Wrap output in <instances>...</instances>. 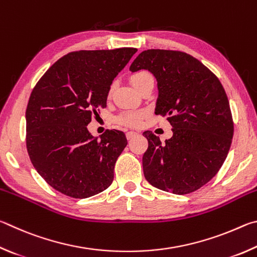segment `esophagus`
Masks as SVG:
<instances>
[{
	"label": "esophagus",
	"mask_w": 257,
	"mask_h": 257,
	"mask_svg": "<svg viewBox=\"0 0 257 257\" xmlns=\"http://www.w3.org/2000/svg\"><path fill=\"white\" fill-rule=\"evenodd\" d=\"M136 136H137V133L136 132H132V131H130V132L126 133V138H127V140H131V139H133Z\"/></svg>",
	"instance_id": "obj_1"
}]
</instances>
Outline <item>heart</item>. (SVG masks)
<instances>
[{
  "instance_id": "b5f03b06",
  "label": "heart",
  "mask_w": 257,
  "mask_h": 257,
  "mask_svg": "<svg viewBox=\"0 0 257 257\" xmlns=\"http://www.w3.org/2000/svg\"><path fill=\"white\" fill-rule=\"evenodd\" d=\"M131 83L136 87L139 91L142 88H145L147 84L155 83V79L150 72L148 71H138L130 76ZM112 88L109 89V94H111ZM147 115L146 110H131V111H124L116 117V121L120 125L127 126V127H138L141 125L142 119L145 118Z\"/></svg>"
}]
</instances>
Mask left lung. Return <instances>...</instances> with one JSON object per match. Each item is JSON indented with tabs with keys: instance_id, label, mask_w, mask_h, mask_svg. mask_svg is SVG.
<instances>
[{
	"instance_id": "left-lung-1",
	"label": "left lung",
	"mask_w": 257,
	"mask_h": 257,
	"mask_svg": "<svg viewBox=\"0 0 257 257\" xmlns=\"http://www.w3.org/2000/svg\"><path fill=\"white\" fill-rule=\"evenodd\" d=\"M148 70L158 81L156 115L167 117L173 137L161 143L143 133L149 147L143 174L152 186L174 194L195 192L221 168L230 149L233 120L227 93L213 72L190 54L148 49L130 70Z\"/></svg>"
}]
</instances>
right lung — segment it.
Returning <instances> with one entry per match:
<instances>
[{
    "mask_svg": "<svg viewBox=\"0 0 257 257\" xmlns=\"http://www.w3.org/2000/svg\"><path fill=\"white\" fill-rule=\"evenodd\" d=\"M137 48L78 51L56 61L39 79L26 110V145L35 169L66 196L85 199L114 179L125 134L107 130L94 139L87 125L106 107L115 76Z\"/></svg>",
    "mask_w": 257,
    "mask_h": 257,
    "instance_id": "add662e5",
    "label": "right lung"
}]
</instances>
